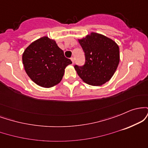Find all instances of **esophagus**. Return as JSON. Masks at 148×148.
Returning <instances> with one entry per match:
<instances>
[{"label": "esophagus", "mask_w": 148, "mask_h": 148, "mask_svg": "<svg viewBox=\"0 0 148 148\" xmlns=\"http://www.w3.org/2000/svg\"><path fill=\"white\" fill-rule=\"evenodd\" d=\"M71 60H72V64H74V58H73V57L71 58Z\"/></svg>", "instance_id": "34e87169"}]
</instances>
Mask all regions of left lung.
<instances>
[{
    "label": "left lung",
    "instance_id": "1",
    "mask_svg": "<svg viewBox=\"0 0 148 148\" xmlns=\"http://www.w3.org/2000/svg\"><path fill=\"white\" fill-rule=\"evenodd\" d=\"M79 42L86 57L84 66H74L80 78L94 86L109 81L120 62L118 45L111 39L97 33H91L79 40Z\"/></svg>",
    "mask_w": 148,
    "mask_h": 148
}]
</instances>
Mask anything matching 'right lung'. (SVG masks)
I'll list each match as a JSON object with an SVG mask.
<instances>
[{"instance_id":"1","label":"right lung","mask_w":148,"mask_h":148,"mask_svg":"<svg viewBox=\"0 0 148 148\" xmlns=\"http://www.w3.org/2000/svg\"><path fill=\"white\" fill-rule=\"evenodd\" d=\"M22 61L26 74L38 86L51 88L58 84L64 69L72 61L64 57V52L55 40L42 37L25 49Z\"/></svg>"}]
</instances>
